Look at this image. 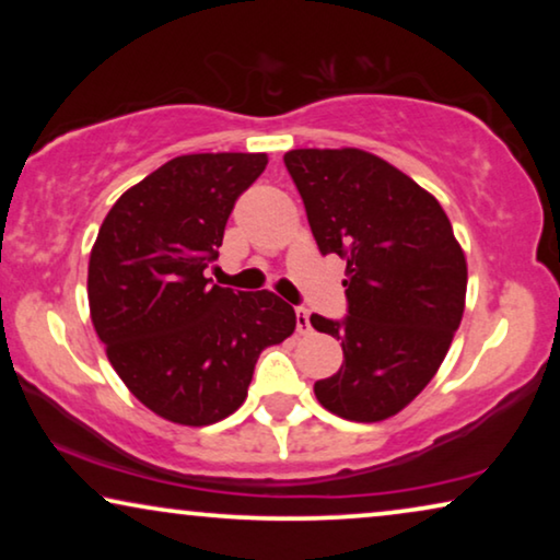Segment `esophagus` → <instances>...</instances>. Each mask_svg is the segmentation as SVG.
Masks as SVG:
<instances>
[{
    "label": "esophagus",
    "instance_id": "obj_1",
    "mask_svg": "<svg viewBox=\"0 0 560 560\" xmlns=\"http://www.w3.org/2000/svg\"><path fill=\"white\" fill-rule=\"evenodd\" d=\"M295 326H298V334H301V336H308L313 331L311 316H308V311L303 308V305H298V308H295Z\"/></svg>",
    "mask_w": 560,
    "mask_h": 560
}]
</instances>
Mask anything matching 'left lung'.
Here are the masks:
<instances>
[{
    "instance_id": "left-lung-1",
    "label": "left lung",
    "mask_w": 560,
    "mask_h": 560,
    "mask_svg": "<svg viewBox=\"0 0 560 560\" xmlns=\"http://www.w3.org/2000/svg\"><path fill=\"white\" fill-rule=\"evenodd\" d=\"M320 255L347 259V316L313 313L343 364L313 393L336 416L374 423L433 380L464 316L466 259L441 203L364 150H290Z\"/></svg>"
}]
</instances>
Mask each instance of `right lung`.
<instances>
[{"instance_id": "obj_1", "label": "right lung", "mask_w": 560, "mask_h": 560, "mask_svg": "<svg viewBox=\"0 0 560 560\" xmlns=\"http://www.w3.org/2000/svg\"><path fill=\"white\" fill-rule=\"evenodd\" d=\"M262 152L175 158L121 194L89 259V308L106 357L137 400L180 425H209L247 397L265 347L295 331L270 290L213 285L236 198Z\"/></svg>"}]
</instances>
